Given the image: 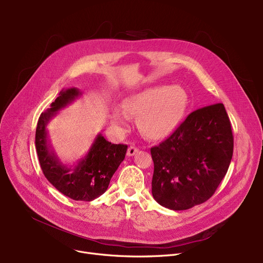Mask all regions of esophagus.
<instances>
[{
  "label": "esophagus",
  "instance_id": "1",
  "mask_svg": "<svg viewBox=\"0 0 263 263\" xmlns=\"http://www.w3.org/2000/svg\"><path fill=\"white\" fill-rule=\"evenodd\" d=\"M137 151H139V148L137 147H135V146H130L129 148H128V151H127V155H128V157H132V156H134Z\"/></svg>",
  "mask_w": 263,
  "mask_h": 263
}]
</instances>
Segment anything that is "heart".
I'll return each instance as SVG.
<instances>
[{
    "mask_svg": "<svg viewBox=\"0 0 263 263\" xmlns=\"http://www.w3.org/2000/svg\"><path fill=\"white\" fill-rule=\"evenodd\" d=\"M186 95L179 86H157L134 93L123 100L124 115L139 117L137 126L149 140H161L170 135L183 115ZM113 121L123 128L124 116L113 115Z\"/></svg>",
    "mask_w": 263,
    "mask_h": 263,
    "instance_id": "heart-1",
    "label": "heart"
}]
</instances>
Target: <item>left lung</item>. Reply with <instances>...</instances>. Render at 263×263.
I'll list each match as a JSON object with an SVG mask.
<instances>
[{"label": "left lung", "instance_id": "8db88e82", "mask_svg": "<svg viewBox=\"0 0 263 263\" xmlns=\"http://www.w3.org/2000/svg\"><path fill=\"white\" fill-rule=\"evenodd\" d=\"M150 153L155 164L151 190L157 202L178 211L206 201L222 182L233 154L224 104L192 112Z\"/></svg>", "mask_w": 263, "mask_h": 263}]
</instances>
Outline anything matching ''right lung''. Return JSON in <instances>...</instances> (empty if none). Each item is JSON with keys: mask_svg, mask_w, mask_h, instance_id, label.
I'll list each match as a JSON object with an SVG mask.
<instances>
[{"mask_svg": "<svg viewBox=\"0 0 263 263\" xmlns=\"http://www.w3.org/2000/svg\"><path fill=\"white\" fill-rule=\"evenodd\" d=\"M81 91L77 88L63 89L51 103L47 112L40 115L36 128L35 145L40 167L48 181L64 195L73 200L91 201L107 190L110 179L126 157L128 146L112 144L99 134L87 156L74 168L63 165L50 149L47 124L58 110L73 101Z\"/></svg>", "mask_w": 263, "mask_h": 263, "instance_id": "add662e5", "label": "right lung"}]
</instances>
